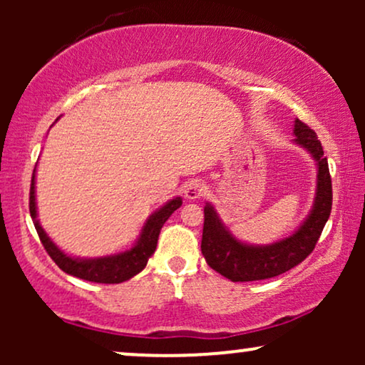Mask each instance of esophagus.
Returning <instances> with one entry per match:
<instances>
[{
	"label": "esophagus",
	"instance_id": "34e87169",
	"mask_svg": "<svg viewBox=\"0 0 365 365\" xmlns=\"http://www.w3.org/2000/svg\"><path fill=\"white\" fill-rule=\"evenodd\" d=\"M207 191L206 184L201 182V181H189L186 184V187H184V196H186L187 199H191V201H194V199H199L201 196H204Z\"/></svg>",
	"mask_w": 365,
	"mask_h": 365
}]
</instances>
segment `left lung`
Listing matches in <instances>:
<instances>
[{"mask_svg": "<svg viewBox=\"0 0 365 365\" xmlns=\"http://www.w3.org/2000/svg\"><path fill=\"white\" fill-rule=\"evenodd\" d=\"M294 143L309 151L317 164V186L314 206L292 236L267 246L241 242L224 226L211 204L204 207L201 251L214 271L232 282L262 281L276 277L301 264L314 251L332 209V181L327 158L317 134L301 119L294 123Z\"/></svg>", "mask_w": 365, "mask_h": 365, "instance_id": "1", "label": "left lung"}]
</instances>
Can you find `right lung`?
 I'll return each mask as SVG.
<instances>
[{"label":"right lung","mask_w":365,"mask_h":365,"mask_svg":"<svg viewBox=\"0 0 365 365\" xmlns=\"http://www.w3.org/2000/svg\"><path fill=\"white\" fill-rule=\"evenodd\" d=\"M34 173H36V168H34L33 171L31 189H29V214H31L39 241L43 242L49 257L56 262V266L61 269V271L69 274V276L84 279V281L89 282L119 284L141 272L143 269L146 267L148 259L153 256L154 251H156L158 237L164 222H166L169 216H171L178 207H181L182 204L181 197H174L169 202L164 204L163 207H159L156 212L151 214L146 224L143 226V231L139 234L136 244H134L131 249H128V251L113 254V256L94 259L71 257L68 256V254H64L61 249L48 237V234L44 232V229L38 221L36 194H34Z\"/></svg>","instance_id":"1"}]
</instances>
